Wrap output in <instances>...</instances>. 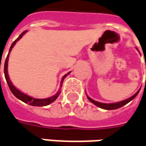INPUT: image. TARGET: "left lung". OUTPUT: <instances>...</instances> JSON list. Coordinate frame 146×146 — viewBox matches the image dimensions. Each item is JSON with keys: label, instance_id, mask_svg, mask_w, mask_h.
Wrapping results in <instances>:
<instances>
[{"label": "left lung", "instance_id": "left-lung-1", "mask_svg": "<svg viewBox=\"0 0 146 146\" xmlns=\"http://www.w3.org/2000/svg\"><path fill=\"white\" fill-rule=\"evenodd\" d=\"M140 90H141V89H140ZM140 90L136 92L133 96L130 97V98H127V99H125V100H123V101L117 102V103H113V104H104V103H99V102H97V101L92 99V98H90L89 96H87V98H88V99H89L91 103H93L94 105L98 106V108H101L106 109V110H113V109H117V108H119L122 107V106L126 105V104H128L129 102H131L132 99H134V98L136 97V95L138 94V93L140 92Z\"/></svg>", "mask_w": 146, "mask_h": 146}]
</instances>
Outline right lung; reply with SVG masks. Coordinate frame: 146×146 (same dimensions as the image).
Returning a JSON list of instances; mask_svg holds the SVG:
<instances>
[{
    "label": "right lung",
    "mask_w": 146,
    "mask_h": 146,
    "mask_svg": "<svg viewBox=\"0 0 146 146\" xmlns=\"http://www.w3.org/2000/svg\"><path fill=\"white\" fill-rule=\"evenodd\" d=\"M26 32H27V30H26V31H24L23 33H21V34L19 36L18 38H17V39H15V41H14V42L11 44V48H10V50H9V53H8V55H7V56H6V59H5V65H4V73H5V77L6 82H7L8 85H9V88H10L11 91L12 92V94H13L16 98H19V100H21V101H23L24 103L28 104H29V105H32V106H37V107L47 106L48 105V104H52V102H54L55 100L58 98L59 94H61V87L62 86L63 80H64V79H65V78L70 73V71L68 72L67 74H66L64 76L62 77V80H61V84H60V89H59V90H58V92H57L55 95L52 96V97H50V98H42V99H41V98H33V97H31V96H29V95H27V94H25L22 93L21 91H19L16 87H15V86H14V84H12V82L11 81L10 77H9V75H8V61H9V56H10V52H11V50H12L13 47L15 45L16 42H18V41L22 37H23V35H24ZM0 68H1V62H0Z\"/></svg>",
    "instance_id": "add662e5"
}]
</instances>
